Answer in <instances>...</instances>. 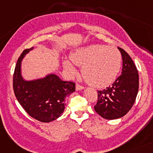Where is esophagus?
Instances as JSON below:
<instances>
[{
	"instance_id": "esophagus-1",
	"label": "esophagus",
	"mask_w": 153,
	"mask_h": 153,
	"mask_svg": "<svg viewBox=\"0 0 153 153\" xmlns=\"http://www.w3.org/2000/svg\"><path fill=\"white\" fill-rule=\"evenodd\" d=\"M75 89H76L77 91H79V90H82V89H84V87L82 86V85H79V84H76V85H75Z\"/></svg>"
}]
</instances>
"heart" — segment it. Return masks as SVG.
Segmentation results:
<instances>
[{"label": "heart", "mask_w": 153, "mask_h": 153, "mask_svg": "<svg viewBox=\"0 0 153 153\" xmlns=\"http://www.w3.org/2000/svg\"><path fill=\"white\" fill-rule=\"evenodd\" d=\"M71 60L75 65L82 67V74L89 84L95 87H105L114 82L122 67V55L115 47L94 45L80 48L71 54ZM63 65L71 74L76 70L65 59Z\"/></svg>", "instance_id": "1"}]
</instances>
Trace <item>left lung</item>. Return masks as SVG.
Listing matches in <instances>:
<instances>
[{"instance_id": "obj_1", "label": "left lung", "mask_w": 153, "mask_h": 153, "mask_svg": "<svg viewBox=\"0 0 153 153\" xmlns=\"http://www.w3.org/2000/svg\"><path fill=\"white\" fill-rule=\"evenodd\" d=\"M123 58L122 74L112 85L98 91L94 109L106 120H116L126 115L134 105L139 87L138 71L129 54L118 48Z\"/></svg>"}]
</instances>
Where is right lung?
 Here are the masks:
<instances>
[{"instance_id":"add662e5","label":"right lung","mask_w":153,"mask_h":153,"mask_svg":"<svg viewBox=\"0 0 153 153\" xmlns=\"http://www.w3.org/2000/svg\"><path fill=\"white\" fill-rule=\"evenodd\" d=\"M26 49L19 57L13 76L16 99L33 119L50 123L60 117L65 109V99L75 91V84L63 81L56 74L27 80L22 74V62L30 51Z\"/></svg>"}]
</instances>
